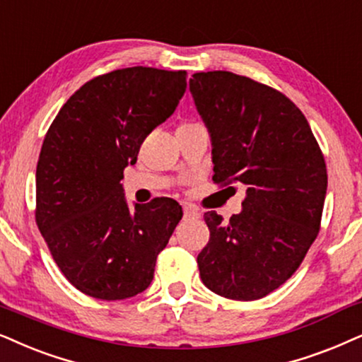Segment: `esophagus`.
I'll return each mask as SVG.
<instances>
[{
	"label": "esophagus",
	"mask_w": 362,
	"mask_h": 362,
	"mask_svg": "<svg viewBox=\"0 0 362 362\" xmlns=\"http://www.w3.org/2000/svg\"><path fill=\"white\" fill-rule=\"evenodd\" d=\"M182 214H185V219H199V211L191 208V206H185V211H182Z\"/></svg>",
	"instance_id": "obj_1"
}]
</instances>
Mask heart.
Instances as JSON below:
<instances>
[{"label":"heart","instance_id":"obj_1","mask_svg":"<svg viewBox=\"0 0 362 362\" xmlns=\"http://www.w3.org/2000/svg\"><path fill=\"white\" fill-rule=\"evenodd\" d=\"M187 126H198V123H181L177 128H187Z\"/></svg>","mask_w":362,"mask_h":362}]
</instances>
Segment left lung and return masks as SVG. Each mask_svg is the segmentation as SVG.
<instances>
[{
	"label": "left lung",
	"instance_id": "left-lung-1",
	"mask_svg": "<svg viewBox=\"0 0 362 362\" xmlns=\"http://www.w3.org/2000/svg\"><path fill=\"white\" fill-rule=\"evenodd\" d=\"M189 89L213 141V181L246 186L243 211L229 221L204 214L201 279L223 298L255 301L296 273L317 238L325 156L301 110L278 89L231 71L194 73Z\"/></svg>",
	"mask_w": 362,
	"mask_h": 362
}]
</instances>
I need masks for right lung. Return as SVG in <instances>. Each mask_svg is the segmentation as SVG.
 I'll return each mask as SVG.
<instances>
[{
    "mask_svg": "<svg viewBox=\"0 0 362 362\" xmlns=\"http://www.w3.org/2000/svg\"><path fill=\"white\" fill-rule=\"evenodd\" d=\"M186 71L133 66L89 79L51 123L36 166L37 229L81 293L119 301L151 284L156 257L182 218L171 198L124 199V168L175 112Z\"/></svg>",
    "mask_w": 362,
    "mask_h": 362,
    "instance_id": "1",
    "label": "right lung"
}]
</instances>
